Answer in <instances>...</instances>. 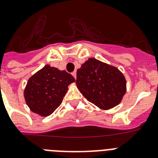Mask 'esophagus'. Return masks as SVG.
<instances>
[{
  "label": "esophagus",
  "mask_w": 158,
  "mask_h": 158,
  "mask_svg": "<svg viewBox=\"0 0 158 158\" xmlns=\"http://www.w3.org/2000/svg\"><path fill=\"white\" fill-rule=\"evenodd\" d=\"M71 75H73V76H74V78H75V79H76V71H73L72 73H71Z\"/></svg>",
  "instance_id": "34e87169"
}]
</instances>
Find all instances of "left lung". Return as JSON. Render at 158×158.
<instances>
[{
    "instance_id": "left-lung-1",
    "label": "left lung",
    "mask_w": 158,
    "mask_h": 158,
    "mask_svg": "<svg viewBox=\"0 0 158 158\" xmlns=\"http://www.w3.org/2000/svg\"><path fill=\"white\" fill-rule=\"evenodd\" d=\"M76 84L88 101L104 110L118 105L126 92L124 75L95 59H89L78 69Z\"/></svg>"
}]
</instances>
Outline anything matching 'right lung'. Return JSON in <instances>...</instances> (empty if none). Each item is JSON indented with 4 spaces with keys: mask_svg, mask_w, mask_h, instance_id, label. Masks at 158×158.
Wrapping results in <instances>:
<instances>
[{
    "mask_svg": "<svg viewBox=\"0 0 158 158\" xmlns=\"http://www.w3.org/2000/svg\"><path fill=\"white\" fill-rule=\"evenodd\" d=\"M75 81L67 71L46 65L28 80L24 91L26 104L32 112L50 116L62 104L69 84Z\"/></svg>",
    "mask_w": 158,
    "mask_h": 158,
    "instance_id": "1",
    "label": "right lung"
}]
</instances>
